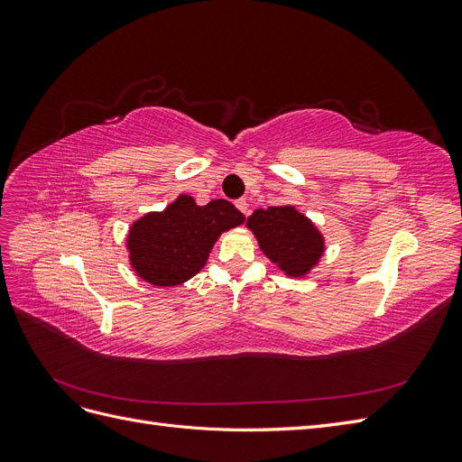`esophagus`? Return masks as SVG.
I'll return each instance as SVG.
<instances>
[{"label":"esophagus","instance_id":"34e87169","mask_svg":"<svg viewBox=\"0 0 462 462\" xmlns=\"http://www.w3.org/2000/svg\"><path fill=\"white\" fill-rule=\"evenodd\" d=\"M235 206L239 208L245 216L248 214V204H246V200H243V199H241V200H236V202H235Z\"/></svg>","mask_w":462,"mask_h":462}]
</instances>
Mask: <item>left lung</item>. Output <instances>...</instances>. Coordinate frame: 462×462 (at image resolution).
Listing matches in <instances>:
<instances>
[{
  "mask_svg": "<svg viewBox=\"0 0 462 462\" xmlns=\"http://www.w3.org/2000/svg\"><path fill=\"white\" fill-rule=\"evenodd\" d=\"M246 227L254 233L262 253L287 277H306L326 253V239L316 223L295 206L254 209Z\"/></svg>",
  "mask_w": 462,
  "mask_h": 462,
  "instance_id": "1",
  "label": "left lung"
}]
</instances>
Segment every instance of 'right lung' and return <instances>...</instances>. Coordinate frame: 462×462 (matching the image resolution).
I'll return each mask as SVG.
<instances>
[{
	"label": "right lung",
	"instance_id": "right-lung-1",
	"mask_svg": "<svg viewBox=\"0 0 462 462\" xmlns=\"http://www.w3.org/2000/svg\"><path fill=\"white\" fill-rule=\"evenodd\" d=\"M243 223L245 216L227 200L199 206L189 194H179L162 212L131 223L125 243L129 263L153 287L183 285L204 268L221 233Z\"/></svg>",
	"mask_w": 462,
	"mask_h": 462
}]
</instances>
